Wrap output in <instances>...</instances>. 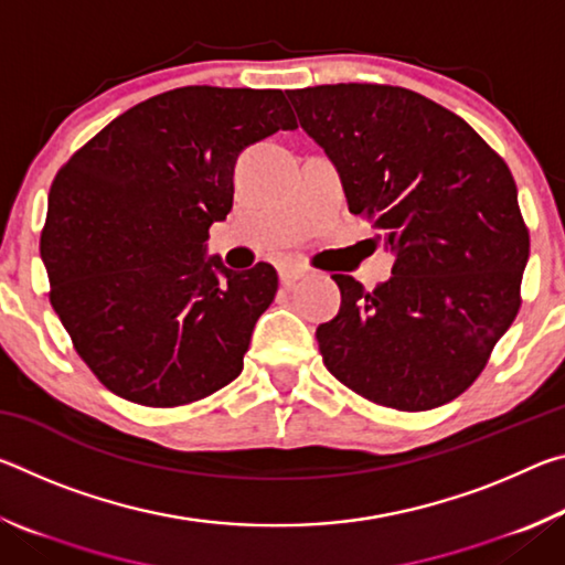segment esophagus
<instances>
[{"label":"esophagus","instance_id":"esophagus-1","mask_svg":"<svg viewBox=\"0 0 565 565\" xmlns=\"http://www.w3.org/2000/svg\"><path fill=\"white\" fill-rule=\"evenodd\" d=\"M303 274H306L303 266H291L289 264V266H281V269H279V279H281L284 286H294Z\"/></svg>","mask_w":565,"mask_h":565}]
</instances>
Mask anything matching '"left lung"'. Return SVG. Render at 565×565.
Listing matches in <instances>:
<instances>
[{
  "label": "left lung",
  "instance_id": "obj_1",
  "mask_svg": "<svg viewBox=\"0 0 565 565\" xmlns=\"http://www.w3.org/2000/svg\"><path fill=\"white\" fill-rule=\"evenodd\" d=\"M289 99L339 169L349 212L396 256L374 291L333 274L341 309L317 329L323 363L381 406L448 404L521 306L531 244L511 169L458 114L404 87L323 84Z\"/></svg>",
  "mask_w": 565,
  "mask_h": 565
}]
</instances>
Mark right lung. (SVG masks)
<instances>
[{"mask_svg":"<svg viewBox=\"0 0 565 565\" xmlns=\"http://www.w3.org/2000/svg\"><path fill=\"white\" fill-rule=\"evenodd\" d=\"M279 129H296L281 89L181 87L124 111L54 177L50 301L111 394L184 406L242 374L279 276L226 269L206 238L232 212L238 154Z\"/></svg>","mask_w":565,"mask_h":565,"instance_id":"obj_1","label":"right lung"}]
</instances>
